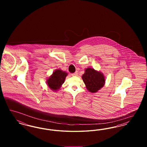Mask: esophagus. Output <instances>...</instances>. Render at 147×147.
<instances>
[{
  "label": "esophagus",
  "mask_w": 147,
  "mask_h": 147,
  "mask_svg": "<svg viewBox=\"0 0 147 147\" xmlns=\"http://www.w3.org/2000/svg\"><path fill=\"white\" fill-rule=\"evenodd\" d=\"M71 76H73V77L77 76H78V73H77V72H75V73H72V74H71Z\"/></svg>",
  "instance_id": "34e87169"
}]
</instances>
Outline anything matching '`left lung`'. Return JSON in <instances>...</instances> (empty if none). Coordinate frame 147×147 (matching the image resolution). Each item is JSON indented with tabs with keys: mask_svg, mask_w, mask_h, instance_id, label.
I'll return each instance as SVG.
<instances>
[{
	"mask_svg": "<svg viewBox=\"0 0 147 147\" xmlns=\"http://www.w3.org/2000/svg\"><path fill=\"white\" fill-rule=\"evenodd\" d=\"M82 79L87 89L92 93L97 92L105 84L104 75L93 68H88L86 69Z\"/></svg>",
	"mask_w": 147,
	"mask_h": 147,
	"instance_id": "1",
	"label": "left lung"
}]
</instances>
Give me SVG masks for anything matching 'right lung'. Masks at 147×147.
Listing matches in <instances>:
<instances>
[{
    "mask_svg": "<svg viewBox=\"0 0 147 147\" xmlns=\"http://www.w3.org/2000/svg\"><path fill=\"white\" fill-rule=\"evenodd\" d=\"M67 76V73L60 69H57L47 79V83L48 86L52 90H57L64 83Z\"/></svg>",
    "mask_w": 147,
    "mask_h": 147,
    "instance_id": "add662e5",
    "label": "right lung"
}]
</instances>
